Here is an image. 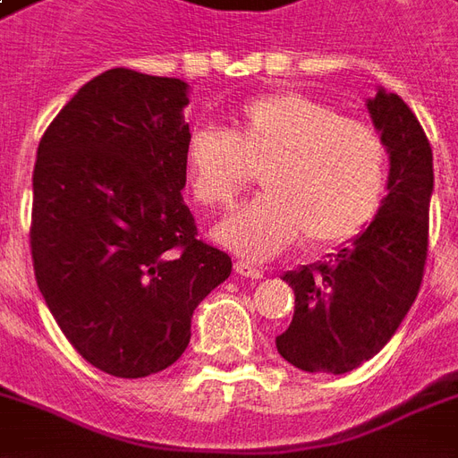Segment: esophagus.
I'll return each instance as SVG.
<instances>
[{
    "label": "esophagus",
    "mask_w": 458,
    "mask_h": 458,
    "mask_svg": "<svg viewBox=\"0 0 458 458\" xmlns=\"http://www.w3.org/2000/svg\"><path fill=\"white\" fill-rule=\"evenodd\" d=\"M235 275H240V277H248V279H262V269L258 267V265H252V262H245V259H235Z\"/></svg>",
    "instance_id": "34e87169"
}]
</instances>
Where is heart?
<instances>
[{
	"mask_svg": "<svg viewBox=\"0 0 458 458\" xmlns=\"http://www.w3.org/2000/svg\"><path fill=\"white\" fill-rule=\"evenodd\" d=\"M183 169L191 196L208 210L228 208L258 171L265 193L216 228L218 242L250 259L275 258L304 238L311 248L355 238L387 189L383 137L301 93L250 100L228 131L196 127Z\"/></svg>",
	"mask_w": 458,
	"mask_h": 458,
	"instance_id": "heart-1",
	"label": "heart"
}]
</instances>
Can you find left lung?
Here are the masks:
<instances>
[{
    "instance_id": "1",
    "label": "left lung",
    "mask_w": 458,
    "mask_h": 458,
    "mask_svg": "<svg viewBox=\"0 0 458 458\" xmlns=\"http://www.w3.org/2000/svg\"><path fill=\"white\" fill-rule=\"evenodd\" d=\"M368 113L390 159L375 220L328 262L284 275L294 317L279 355L307 373L341 375L380 353L417 299L429 238L432 147L400 95L377 90Z\"/></svg>"
}]
</instances>
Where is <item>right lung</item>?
<instances>
[{"mask_svg":"<svg viewBox=\"0 0 458 458\" xmlns=\"http://www.w3.org/2000/svg\"><path fill=\"white\" fill-rule=\"evenodd\" d=\"M186 105L179 78L113 68L68 100L36 151V284L75 351L114 377L176 363L193 309L233 269L181 196Z\"/></svg>","mask_w":458,"mask_h":458,"instance_id":"add662e5","label":"right lung"}]
</instances>
